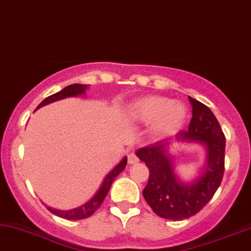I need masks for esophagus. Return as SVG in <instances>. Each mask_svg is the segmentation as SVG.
I'll return each instance as SVG.
<instances>
[{
  "instance_id": "esophagus-1",
  "label": "esophagus",
  "mask_w": 251,
  "mask_h": 251,
  "mask_svg": "<svg viewBox=\"0 0 251 251\" xmlns=\"http://www.w3.org/2000/svg\"><path fill=\"white\" fill-rule=\"evenodd\" d=\"M128 164H136V163H139V158L138 156L135 155V153H129L128 155Z\"/></svg>"
}]
</instances>
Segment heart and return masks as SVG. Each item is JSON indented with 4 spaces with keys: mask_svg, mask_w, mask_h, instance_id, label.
I'll return each instance as SVG.
<instances>
[{
    "mask_svg": "<svg viewBox=\"0 0 251 251\" xmlns=\"http://www.w3.org/2000/svg\"><path fill=\"white\" fill-rule=\"evenodd\" d=\"M132 122L150 125L157 140L168 139L182 127L187 119V109L181 102L164 96H146L134 101L128 109Z\"/></svg>",
    "mask_w": 251,
    "mask_h": 251,
    "instance_id": "b5f03b06",
    "label": "heart"
}]
</instances>
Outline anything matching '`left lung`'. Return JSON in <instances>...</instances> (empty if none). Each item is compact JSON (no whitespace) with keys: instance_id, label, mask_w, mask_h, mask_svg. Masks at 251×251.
<instances>
[{"instance_id":"1","label":"left lung","mask_w":251,"mask_h":251,"mask_svg":"<svg viewBox=\"0 0 251 251\" xmlns=\"http://www.w3.org/2000/svg\"><path fill=\"white\" fill-rule=\"evenodd\" d=\"M188 99L193 117L188 129L179 132L176 140L206 147L202 175L192 182L180 181L166 141L143 147L135 152L149 169L143 198L157 216L171 220L187 219L201 211L218 189L225 170L226 142L218 120L208 106L190 96Z\"/></svg>"}]
</instances>
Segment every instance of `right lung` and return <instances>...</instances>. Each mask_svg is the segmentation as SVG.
<instances>
[{
    "instance_id": "add662e5",
    "label": "right lung",
    "mask_w": 251,
    "mask_h": 251,
    "mask_svg": "<svg viewBox=\"0 0 251 251\" xmlns=\"http://www.w3.org/2000/svg\"><path fill=\"white\" fill-rule=\"evenodd\" d=\"M87 86L88 85H81V83H73V85H70L65 88H63L61 92L56 93V94H52L48 96V98L43 100V101L40 103V104L36 106V109H40L41 106H45L49 103L59 101V100L66 99V98H72V96H78V95H82L86 93ZM126 164H127V157H124V158L120 160V163L118 165H116L111 171H110L106 176L103 180L101 187L100 189L96 192V194L93 198L89 200L88 202L85 203V204L78 206V208L72 209V210H57V209H52L50 206H47V209L49 210L50 212L53 213L55 216L61 217V218L68 219V220H80V219H85L88 218L89 216H92L96 210L100 208V205L102 204V202L104 201L106 194H108L110 187H111L113 180L116 179V176L119 175L120 172H123L126 168Z\"/></svg>"
}]
</instances>
